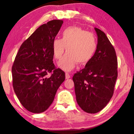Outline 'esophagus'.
I'll use <instances>...</instances> for the list:
<instances>
[{"label":"esophagus","mask_w":134,"mask_h":134,"mask_svg":"<svg viewBox=\"0 0 134 134\" xmlns=\"http://www.w3.org/2000/svg\"><path fill=\"white\" fill-rule=\"evenodd\" d=\"M70 75L69 74V73L66 72L65 73V79H69L70 78Z\"/></svg>","instance_id":"34e87169"}]
</instances>
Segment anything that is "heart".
Returning a JSON list of instances; mask_svg holds the SVG:
<instances>
[{"label":"heart","mask_w":134,"mask_h":134,"mask_svg":"<svg viewBox=\"0 0 134 134\" xmlns=\"http://www.w3.org/2000/svg\"><path fill=\"white\" fill-rule=\"evenodd\" d=\"M97 41L94 33L77 26H70L62 31L60 38L53 40L52 48L53 55L60 60L65 48L67 53L59 63L60 68L69 71L72 70L76 63L86 64L94 54Z\"/></svg>","instance_id":"b5f03b06"}]
</instances>
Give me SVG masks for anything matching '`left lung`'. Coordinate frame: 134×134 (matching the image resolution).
Listing matches in <instances>:
<instances>
[{"mask_svg":"<svg viewBox=\"0 0 134 134\" xmlns=\"http://www.w3.org/2000/svg\"><path fill=\"white\" fill-rule=\"evenodd\" d=\"M94 29L98 37L96 52L84 69L72 78L77 103L89 113H97L106 107L113 94L118 78L114 48L102 31Z\"/></svg>","mask_w":134,"mask_h":134,"instance_id":"1","label":"left lung"}]
</instances>
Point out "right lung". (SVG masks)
<instances>
[{
  "label": "right lung",
  "instance_id": "add662e5",
  "mask_svg": "<svg viewBox=\"0 0 134 134\" xmlns=\"http://www.w3.org/2000/svg\"><path fill=\"white\" fill-rule=\"evenodd\" d=\"M63 23L62 20L55 19L38 27L22 43L15 58L13 88L20 102L30 112L46 110L65 80L64 72L53 64L52 48Z\"/></svg>",
  "mask_w": 134,
  "mask_h": 134
}]
</instances>
